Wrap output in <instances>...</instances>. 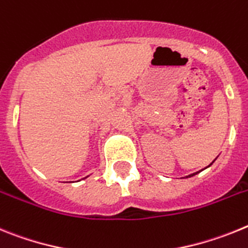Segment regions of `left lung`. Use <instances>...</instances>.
Masks as SVG:
<instances>
[{
  "mask_svg": "<svg viewBox=\"0 0 248 248\" xmlns=\"http://www.w3.org/2000/svg\"><path fill=\"white\" fill-rule=\"evenodd\" d=\"M215 161H216V160H214V161H212V163H214V162H215ZM212 163H210V165H208V166H207V167H210V166H211V165H212ZM207 167H206V169H207ZM203 170H204V169H203ZM203 170H201V171H203ZM201 171H199V172H195V173H192V175H188V176H186V177H192V176L197 175V173H200V172H201Z\"/></svg>",
  "mask_w": 248,
  "mask_h": 248,
  "instance_id": "obj_1",
  "label": "left lung"
}]
</instances>
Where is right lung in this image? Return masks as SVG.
I'll use <instances>...</instances> for the list:
<instances>
[{
	"label": "right lung",
	"mask_w": 248,
	"mask_h": 248,
	"mask_svg": "<svg viewBox=\"0 0 248 248\" xmlns=\"http://www.w3.org/2000/svg\"><path fill=\"white\" fill-rule=\"evenodd\" d=\"M85 178H86V177H85Z\"/></svg>",
	"instance_id": "add662e5"
}]
</instances>
